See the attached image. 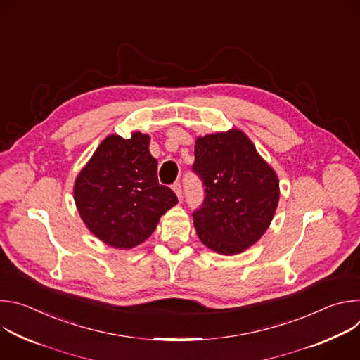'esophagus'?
<instances>
[{
  "label": "esophagus",
  "instance_id": "1",
  "mask_svg": "<svg viewBox=\"0 0 360 360\" xmlns=\"http://www.w3.org/2000/svg\"><path fill=\"white\" fill-rule=\"evenodd\" d=\"M172 189H174V192L176 193V196L181 199V198H182V186H181V184H179V182H175L174 186H172Z\"/></svg>",
  "mask_w": 360,
  "mask_h": 360
}]
</instances>
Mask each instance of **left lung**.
I'll return each mask as SVG.
<instances>
[{"label":"left lung","mask_w":360,"mask_h":360,"mask_svg":"<svg viewBox=\"0 0 360 360\" xmlns=\"http://www.w3.org/2000/svg\"><path fill=\"white\" fill-rule=\"evenodd\" d=\"M193 172L205 186L192 214L200 242L221 255H238L269 228L279 202V179L240 129L198 136Z\"/></svg>","instance_id":"1"}]
</instances>
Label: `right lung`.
<instances>
[{
	"label": "right lung",
	"instance_id": "1",
	"mask_svg": "<svg viewBox=\"0 0 360 360\" xmlns=\"http://www.w3.org/2000/svg\"><path fill=\"white\" fill-rule=\"evenodd\" d=\"M149 142L150 136L138 131L128 139L107 136L75 179L81 219L112 248L131 249L145 242L178 203L174 191L158 182V161L150 155Z\"/></svg>",
	"mask_w": 360,
	"mask_h": 360
}]
</instances>
